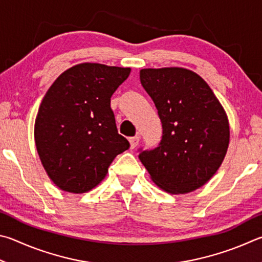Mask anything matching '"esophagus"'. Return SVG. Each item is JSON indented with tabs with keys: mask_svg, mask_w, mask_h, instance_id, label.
<instances>
[{
	"mask_svg": "<svg viewBox=\"0 0 262 262\" xmlns=\"http://www.w3.org/2000/svg\"><path fill=\"white\" fill-rule=\"evenodd\" d=\"M139 140H140L139 136H135V137H131V138H128V141H130V146L132 149L137 147V145L139 144Z\"/></svg>",
	"mask_w": 262,
	"mask_h": 262,
	"instance_id": "1",
	"label": "esophagus"
}]
</instances>
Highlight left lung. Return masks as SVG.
<instances>
[{"label":"left lung","instance_id":"left-lung-1","mask_svg":"<svg viewBox=\"0 0 262 262\" xmlns=\"http://www.w3.org/2000/svg\"><path fill=\"white\" fill-rule=\"evenodd\" d=\"M140 82L162 124L158 147L138 149L141 163L169 193L199 189L226 157L230 137L226 112L207 82L186 69H143Z\"/></svg>","mask_w":262,"mask_h":262}]
</instances>
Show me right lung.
Here are the masks:
<instances>
[{
    "label": "right lung",
    "mask_w": 262,
    "mask_h": 262,
    "mask_svg": "<svg viewBox=\"0 0 262 262\" xmlns=\"http://www.w3.org/2000/svg\"><path fill=\"white\" fill-rule=\"evenodd\" d=\"M130 72V68L82 63L49 87L35 119L34 139L43 168L61 190H92L113 160L130 147L110 108V98Z\"/></svg>",
    "instance_id": "1"
}]
</instances>
